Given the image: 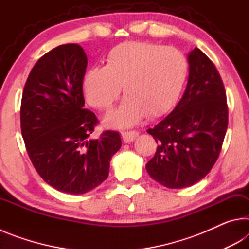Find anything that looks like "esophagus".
Instances as JSON below:
<instances>
[{"mask_svg": "<svg viewBox=\"0 0 249 249\" xmlns=\"http://www.w3.org/2000/svg\"><path fill=\"white\" fill-rule=\"evenodd\" d=\"M121 136H122V140H123V142L127 144V142H132L135 138L138 136V132H136V130H130V132H122Z\"/></svg>", "mask_w": 249, "mask_h": 249, "instance_id": "esophagus-1", "label": "esophagus"}]
</instances>
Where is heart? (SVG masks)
Returning a JSON list of instances; mask_svg holds the SVG:
<instances>
[{
  "instance_id": "heart-1",
  "label": "heart",
  "mask_w": 249,
  "mask_h": 249,
  "mask_svg": "<svg viewBox=\"0 0 249 249\" xmlns=\"http://www.w3.org/2000/svg\"><path fill=\"white\" fill-rule=\"evenodd\" d=\"M189 75V61L180 50L150 41H127L109 50L105 66L91 67L83 77V93L91 107L108 111L126 94L105 122L128 127L147 114H165L178 102Z\"/></svg>"
}]
</instances>
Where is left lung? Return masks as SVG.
Segmentation results:
<instances>
[{
	"label": "left lung",
	"mask_w": 249,
	"mask_h": 249,
	"mask_svg": "<svg viewBox=\"0 0 249 249\" xmlns=\"http://www.w3.org/2000/svg\"><path fill=\"white\" fill-rule=\"evenodd\" d=\"M189 79L180 102L166 119L147 129L157 150L146 163L163 187L187 188L203 179L220 156L229 124V107L215 65L200 49L189 53Z\"/></svg>",
	"instance_id": "obj_1"
}]
</instances>
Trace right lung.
Segmentation results:
<instances>
[{"label":"right lung","instance_id":"right-lung-1","mask_svg":"<svg viewBox=\"0 0 249 249\" xmlns=\"http://www.w3.org/2000/svg\"><path fill=\"white\" fill-rule=\"evenodd\" d=\"M87 54L77 44L45 53L29 73L20 103V129L29 159L46 182L70 195H83L107 178L121 136L90 135L99 121L84 108Z\"/></svg>","mask_w":249,"mask_h":249}]
</instances>
